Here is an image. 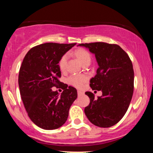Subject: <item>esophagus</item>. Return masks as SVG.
Returning <instances> with one entry per match:
<instances>
[{"label":"esophagus","instance_id":"obj_1","mask_svg":"<svg viewBox=\"0 0 153 153\" xmlns=\"http://www.w3.org/2000/svg\"><path fill=\"white\" fill-rule=\"evenodd\" d=\"M83 94H84V92H82V91H80V90H77V94H78V96L82 95Z\"/></svg>","mask_w":153,"mask_h":153}]
</instances>
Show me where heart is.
<instances>
[{
	"label": "heart",
	"mask_w": 153,
	"mask_h": 153,
	"mask_svg": "<svg viewBox=\"0 0 153 153\" xmlns=\"http://www.w3.org/2000/svg\"><path fill=\"white\" fill-rule=\"evenodd\" d=\"M74 55L78 59L79 63L82 65H84L87 63H90V61H91V55L90 53L84 48H79L75 51ZM67 56H68L67 54H65L61 56L59 61V66L61 71H64L65 69ZM87 81L88 77L86 75H72L68 78V82L69 84L77 88H82L84 83H86Z\"/></svg>",
	"instance_id": "obj_1"
}]
</instances>
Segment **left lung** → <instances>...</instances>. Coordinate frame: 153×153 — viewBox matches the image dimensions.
<instances>
[{
	"mask_svg": "<svg viewBox=\"0 0 153 153\" xmlns=\"http://www.w3.org/2000/svg\"><path fill=\"white\" fill-rule=\"evenodd\" d=\"M95 55L98 65L90 86L102 94L98 98L91 92L85 94L90 104L84 113L89 121L100 128L115 125L125 115L134 92V74L129 56L120 46L106 42L79 44Z\"/></svg>",
	"mask_w": 153,
	"mask_h": 153,
	"instance_id": "8db88e82",
	"label": "left lung"
}]
</instances>
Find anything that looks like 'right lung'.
<instances>
[{
    "instance_id": "right-lung-1",
    "label": "right lung",
    "mask_w": 153,
    "mask_h": 153,
    "mask_svg": "<svg viewBox=\"0 0 153 153\" xmlns=\"http://www.w3.org/2000/svg\"><path fill=\"white\" fill-rule=\"evenodd\" d=\"M48 42L30 49L23 60L19 74L21 97L33 123L44 129H55L65 123L69 110L77 97L75 88H66L59 81V61L76 45ZM53 87L64 90L59 95Z\"/></svg>"
}]
</instances>
